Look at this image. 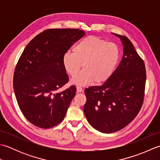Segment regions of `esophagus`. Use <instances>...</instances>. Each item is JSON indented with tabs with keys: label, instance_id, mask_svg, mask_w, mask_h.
<instances>
[{
	"label": "esophagus",
	"instance_id": "obj_1",
	"mask_svg": "<svg viewBox=\"0 0 160 160\" xmlns=\"http://www.w3.org/2000/svg\"><path fill=\"white\" fill-rule=\"evenodd\" d=\"M76 89H77V91L78 92H82V87H79V86H78L77 87H76Z\"/></svg>",
	"mask_w": 160,
	"mask_h": 160
}]
</instances>
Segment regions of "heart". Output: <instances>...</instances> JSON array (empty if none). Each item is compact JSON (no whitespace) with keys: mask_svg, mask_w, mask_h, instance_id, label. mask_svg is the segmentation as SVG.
I'll return each mask as SVG.
<instances>
[{"mask_svg":"<svg viewBox=\"0 0 160 160\" xmlns=\"http://www.w3.org/2000/svg\"><path fill=\"white\" fill-rule=\"evenodd\" d=\"M120 49L113 42L96 36H88L80 40L73 49L62 56V64L67 72L75 76L80 68L84 69L72 80L74 84H87L106 82L116 67L120 58Z\"/></svg>","mask_w":160,"mask_h":160,"instance_id":"obj_1","label":"heart"}]
</instances>
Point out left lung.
<instances>
[{"label":"left lung","mask_w":160,"mask_h":160,"mask_svg":"<svg viewBox=\"0 0 160 160\" xmlns=\"http://www.w3.org/2000/svg\"><path fill=\"white\" fill-rule=\"evenodd\" d=\"M124 45L122 59L102 85L84 90L87 121L105 133L116 132L134 120L144 102L147 75L144 60L127 36L114 33Z\"/></svg>","instance_id":"1"}]
</instances>
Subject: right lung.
<instances>
[{"label":"right lung","mask_w":160,"mask_h":160,"mask_svg":"<svg viewBox=\"0 0 160 160\" xmlns=\"http://www.w3.org/2000/svg\"><path fill=\"white\" fill-rule=\"evenodd\" d=\"M85 34L79 29H49L39 33L24 49L13 73V86L24 116L39 128H49L63 120L76 93L69 82L62 56Z\"/></svg>","instance_id":"1"}]
</instances>
